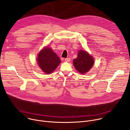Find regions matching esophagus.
<instances>
[{"mask_svg":"<svg viewBox=\"0 0 130 130\" xmlns=\"http://www.w3.org/2000/svg\"><path fill=\"white\" fill-rule=\"evenodd\" d=\"M65 61L66 62H70V59L69 58H66V59H65Z\"/></svg>","mask_w":130,"mask_h":130,"instance_id":"esophagus-1","label":"esophagus"}]
</instances>
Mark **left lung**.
<instances>
[{
  "mask_svg": "<svg viewBox=\"0 0 130 130\" xmlns=\"http://www.w3.org/2000/svg\"><path fill=\"white\" fill-rule=\"evenodd\" d=\"M76 69L81 74H85L92 68L94 64V59L87 51L80 50L77 58L73 60Z\"/></svg>",
  "mask_w": 130,
  "mask_h": 130,
  "instance_id": "obj_1",
  "label": "left lung"
}]
</instances>
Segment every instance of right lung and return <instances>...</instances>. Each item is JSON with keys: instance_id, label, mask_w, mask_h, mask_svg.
<instances>
[{"instance_id": "obj_1", "label": "right lung", "mask_w": 130, "mask_h": 130, "mask_svg": "<svg viewBox=\"0 0 130 130\" xmlns=\"http://www.w3.org/2000/svg\"><path fill=\"white\" fill-rule=\"evenodd\" d=\"M37 61L40 68L46 74L51 73L61 63L58 55L48 47H44L40 51Z\"/></svg>"}]
</instances>
